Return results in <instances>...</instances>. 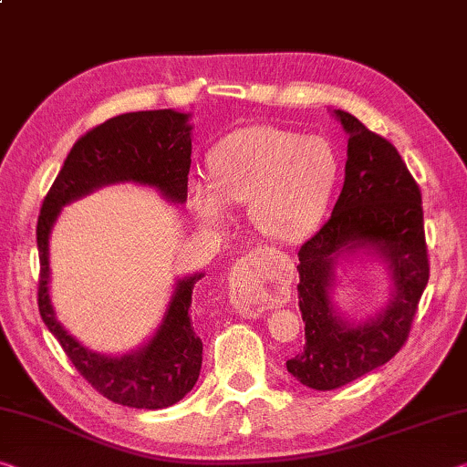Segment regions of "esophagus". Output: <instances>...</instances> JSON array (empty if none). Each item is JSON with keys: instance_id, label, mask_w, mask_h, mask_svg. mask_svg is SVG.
<instances>
[{"instance_id": "obj_1", "label": "esophagus", "mask_w": 467, "mask_h": 467, "mask_svg": "<svg viewBox=\"0 0 467 467\" xmlns=\"http://www.w3.org/2000/svg\"><path fill=\"white\" fill-rule=\"evenodd\" d=\"M231 303L236 312L243 316H260L265 309V303L262 299H257L254 291H251V288H247L243 283L233 285Z\"/></svg>"}]
</instances>
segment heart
<instances>
[{
    "instance_id": "heart-1",
    "label": "heart",
    "mask_w": 467,
    "mask_h": 467,
    "mask_svg": "<svg viewBox=\"0 0 467 467\" xmlns=\"http://www.w3.org/2000/svg\"><path fill=\"white\" fill-rule=\"evenodd\" d=\"M207 170L210 182H189V207L199 224L218 231L228 216L226 203H245L257 233L276 243H293L327 212L338 161L322 137L249 127L213 145Z\"/></svg>"
}]
</instances>
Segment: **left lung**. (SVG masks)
Masks as SVG:
<instances>
[{"mask_svg":"<svg viewBox=\"0 0 467 467\" xmlns=\"http://www.w3.org/2000/svg\"><path fill=\"white\" fill-rule=\"evenodd\" d=\"M330 114L349 137L345 182L332 216L297 254L306 347L286 361L288 374L316 390L343 387L401 349L431 272L421 195L401 155L349 112ZM353 256L389 274L388 301L368 318L349 317L334 301L339 265Z\"/></svg>","mask_w":467,"mask_h":467,"instance_id":"8db88e82","label":"left lung"}]
</instances>
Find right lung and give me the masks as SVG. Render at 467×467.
I'll list each match as a JSON object with an SVG mask.
<instances>
[{"instance_id": "1", "label": "right lung", "mask_w": 467, "mask_h": 467, "mask_svg": "<svg viewBox=\"0 0 467 467\" xmlns=\"http://www.w3.org/2000/svg\"><path fill=\"white\" fill-rule=\"evenodd\" d=\"M191 140V114L176 109H150L109 118L74 143L36 222L43 322L95 390L109 401L137 410H164L195 387L203 343L191 322L189 307L203 272L176 280L164 316L143 343L127 353L106 355L88 349L57 320L49 295V239L66 205L109 184H139L158 191L170 203L182 205L187 202Z\"/></svg>"}]
</instances>
